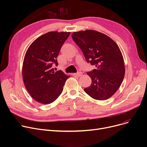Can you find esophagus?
<instances>
[{"label": "esophagus", "instance_id": "esophagus-1", "mask_svg": "<svg viewBox=\"0 0 147 147\" xmlns=\"http://www.w3.org/2000/svg\"><path fill=\"white\" fill-rule=\"evenodd\" d=\"M82 75V73H81V72H78V73H77L73 74V76H77V77H80Z\"/></svg>", "mask_w": 147, "mask_h": 147}]
</instances>
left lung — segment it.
Segmentation results:
<instances>
[{
    "label": "left lung",
    "instance_id": "left-lung-1",
    "mask_svg": "<svg viewBox=\"0 0 147 147\" xmlns=\"http://www.w3.org/2000/svg\"><path fill=\"white\" fill-rule=\"evenodd\" d=\"M71 37L87 62L96 67L87 73L92 83L84 92L96 100L110 98L120 86L125 74L124 59L118 45L110 37L93 30L74 32Z\"/></svg>",
    "mask_w": 147,
    "mask_h": 147
}]
</instances>
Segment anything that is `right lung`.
Listing matches in <instances>:
<instances>
[{
    "label": "right lung",
    "mask_w": 147,
    "mask_h": 147,
    "mask_svg": "<svg viewBox=\"0 0 147 147\" xmlns=\"http://www.w3.org/2000/svg\"><path fill=\"white\" fill-rule=\"evenodd\" d=\"M70 32H50L38 37L30 45L23 61L22 79L29 94L38 102L52 103L61 95L69 78L54 71L57 58Z\"/></svg>",
    "instance_id": "right-lung-1"
}]
</instances>
